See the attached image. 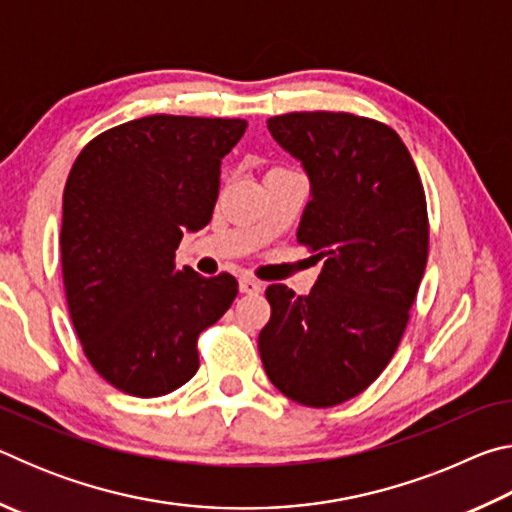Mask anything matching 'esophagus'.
<instances>
[{
    "label": "esophagus",
    "mask_w": 512,
    "mask_h": 512,
    "mask_svg": "<svg viewBox=\"0 0 512 512\" xmlns=\"http://www.w3.org/2000/svg\"><path fill=\"white\" fill-rule=\"evenodd\" d=\"M262 289H264V284L255 280V277H250V275L239 277V291L241 293H259Z\"/></svg>",
    "instance_id": "1"
}]
</instances>
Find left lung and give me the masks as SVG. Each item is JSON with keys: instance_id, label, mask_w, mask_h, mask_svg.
<instances>
[{"instance_id": "8db88e82", "label": "left lung", "mask_w": 512, "mask_h": 512, "mask_svg": "<svg viewBox=\"0 0 512 512\" xmlns=\"http://www.w3.org/2000/svg\"><path fill=\"white\" fill-rule=\"evenodd\" d=\"M268 131L311 180L298 244L325 259L309 296L271 284L259 332L268 379L327 409L366 391L400 345L429 257L427 196L391 126L352 112H289Z\"/></svg>"}]
</instances>
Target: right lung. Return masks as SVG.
Returning a JSON list of instances; mask_svg holds the SVG:
<instances>
[{
    "label": "right lung",
    "instance_id": "add662e5",
    "mask_svg": "<svg viewBox=\"0 0 512 512\" xmlns=\"http://www.w3.org/2000/svg\"><path fill=\"white\" fill-rule=\"evenodd\" d=\"M244 119L151 115L83 146L63 192L67 309L92 368L121 393L160 397L198 370V334L237 298L235 275L176 266L212 219L221 160Z\"/></svg>",
    "mask_w": 512,
    "mask_h": 512
}]
</instances>
